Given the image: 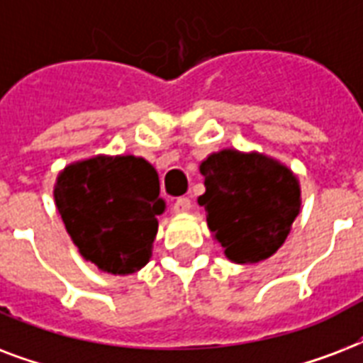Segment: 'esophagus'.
Returning <instances> with one entry per match:
<instances>
[{
  "label": "esophagus",
  "instance_id": "34e87169",
  "mask_svg": "<svg viewBox=\"0 0 363 363\" xmlns=\"http://www.w3.org/2000/svg\"><path fill=\"white\" fill-rule=\"evenodd\" d=\"M190 207H192V203H190V199L188 198H179L175 203H173V211H175L177 215H184V213L190 211Z\"/></svg>",
  "mask_w": 363,
  "mask_h": 363
}]
</instances>
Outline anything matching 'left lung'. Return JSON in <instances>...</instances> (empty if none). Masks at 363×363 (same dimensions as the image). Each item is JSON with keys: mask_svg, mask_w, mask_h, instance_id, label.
Masks as SVG:
<instances>
[{"mask_svg": "<svg viewBox=\"0 0 363 363\" xmlns=\"http://www.w3.org/2000/svg\"><path fill=\"white\" fill-rule=\"evenodd\" d=\"M205 194L198 203L207 226L233 264L269 258L286 241L299 215L298 177L281 162L259 152L224 148L199 165Z\"/></svg>", "mask_w": 363, "mask_h": 363, "instance_id": "obj_1", "label": "left lung"}]
</instances>
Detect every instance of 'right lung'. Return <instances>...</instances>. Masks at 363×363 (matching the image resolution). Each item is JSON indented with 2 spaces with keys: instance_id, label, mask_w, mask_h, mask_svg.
I'll list each match as a JSON object with an SVG mask.
<instances>
[{
  "instance_id": "obj_1",
  "label": "right lung",
  "mask_w": 363,
  "mask_h": 363,
  "mask_svg": "<svg viewBox=\"0 0 363 363\" xmlns=\"http://www.w3.org/2000/svg\"><path fill=\"white\" fill-rule=\"evenodd\" d=\"M56 209L82 258L111 275L147 265L165 211L158 173L137 156H94L56 179Z\"/></svg>"
}]
</instances>
